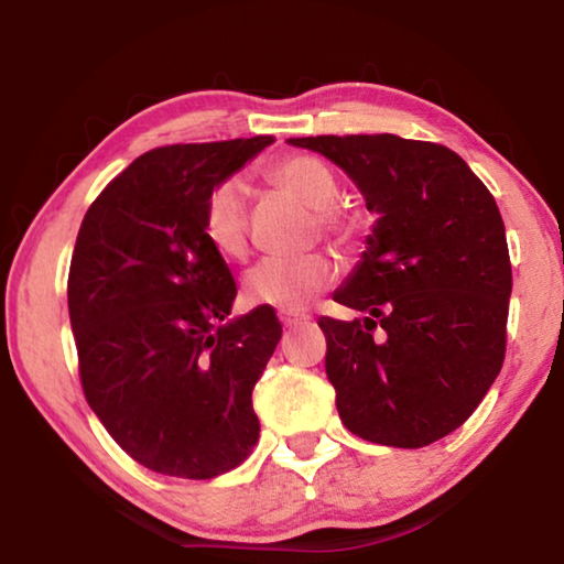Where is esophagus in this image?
I'll return each instance as SVG.
<instances>
[{
	"label": "esophagus",
	"instance_id": "obj_1",
	"mask_svg": "<svg viewBox=\"0 0 564 564\" xmlns=\"http://www.w3.org/2000/svg\"><path fill=\"white\" fill-rule=\"evenodd\" d=\"M307 321V315H303V313H290V311H280V323L284 328H292V326H297V323H305Z\"/></svg>",
	"mask_w": 564,
	"mask_h": 564
}]
</instances>
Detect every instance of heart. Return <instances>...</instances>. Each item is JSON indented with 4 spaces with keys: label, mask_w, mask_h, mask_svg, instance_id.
Masks as SVG:
<instances>
[{
    "label": "heart",
    "mask_w": 564,
    "mask_h": 564,
    "mask_svg": "<svg viewBox=\"0 0 564 564\" xmlns=\"http://www.w3.org/2000/svg\"><path fill=\"white\" fill-rule=\"evenodd\" d=\"M269 182L284 195L297 199L307 210L318 213V226L326 234L351 241L357 223L336 213L338 182L321 159L288 156L269 169ZM205 236L223 257L236 259L246 251V187L241 180H226L207 195ZM336 280V264L328 253L313 251L297 259H264L246 274L243 292L253 305L276 311H303L315 295Z\"/></svg>",
    "instance_id": "obj_1"
}]
</instances>
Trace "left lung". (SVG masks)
<instances>
[{
  "instance_id": "left-lung-1",
  "label": "left lung",
  "mask_w": 564,
  "mask_h": 564,
  "mask_svg": "<svg viewBox=\"0 0 564 564\" xmlns=\"http://www.w3.org/2000/svg\"><path fill=\"white\" fill-rule=\"evenodd\" d=\"M288 143L334 161L377 213L361 261L334 292L365 321H318L338 415L372 444H434L503 367L513 280L496 199L438 143L390 133Z\"/></svg>"
}]
</instances>
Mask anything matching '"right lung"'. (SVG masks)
<instances>
[{
  "label": "right lung",
  "mask_w": 564,
  "mask_h": 564,
  "mask_svg": "<svg viewBox=\"0 0 564 564\" xmlns=\"http://www.w3.org/2000/svg\"><path fill=\"white\" fill-rule=\"evenodd\" d=\"M272 135L138 156L84 215L68 318L87 403L153 473L210 480L259 438L251 390L280 344L274 307L230 318L236 282L205 236L207 195Z\"/></svg>",
  "instance_id": "add662e5"
}]
</instances>
